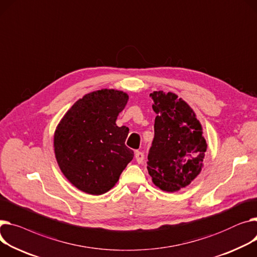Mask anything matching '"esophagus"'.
I'll use <instances>...</instances> for the list:
<instances>
[{
	"label": "esophagus",
	"instance_id": "obj_1",
	"mask_svg": "<svg viewBox=\"0 0 257 257\" xmlns=\"http://www.w3.org/2000/svg\"><path fill=\"white\" fill-rule=\"evenodd\" d=\"M144 158H145V155L143 152H140V151L135 152V159H136V161H138V163H140V164L143 163Z\"/></svg>",
	"mask_w": 257,
	"mask_h": 257
}]
</instances>
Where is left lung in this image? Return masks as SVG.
<instances>
[{
    "mask_svg": "<svg viewBox=\"0 0 257 257\" xmlns=\"http://www.w3.org/2000/svg\"><path fill=\"white\" fill-rule=\"evenodd\" d=\"M157 113L154 140L148 155V172L161 190L175 192L200 173L207 143L192 108L174 93L150 94Z\"/></svg>",
    "mask_w": 257,
    "mask_h": 257,
    "instance_id": "left-lung-1",
    "label": "left lung"
}]
</instances>
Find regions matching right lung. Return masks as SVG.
<instances>
[{
	"label": "right lung",
	"instance_id": "1",
	"mask_svg": "<svg viewBox=\"0 0 257 257\" xmlns=\"http://www.w3.org/2000/svg\"><path fill=\"white\" fill-rule=\"evenodd\" d=\"M128 98L116 90L95 91L77 100L61 119L54 138L56 158L77 189L93 195L107 192L133 159L125 145L129 129L115 124Z\"/></svg>",
	"mask_w": 257,
	"mask_h": 257
}]
</instances>
